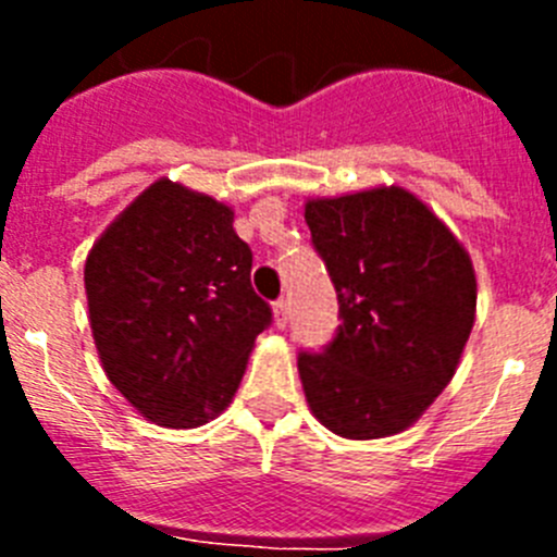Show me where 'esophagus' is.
Wrapping results in <instances>:
<instances>
[{
	"instance_id": "esophagus-1",
	"label": "esophagus",
	"mask_w": 557,
	"mask_h": 557,
	"mask_svg": "<svg viewBox=\"0 0 557 557\" xmlns=\"http://www.w3.org/2000/svg\"><path fill=\"white\" fill-rule=\"evenodd\" d=\"M273 312H275V326L284 329L289 323V301L287 298H278V301L273 304Z\"/></svg>"
}]
</instances>
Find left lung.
Wrapping results in <instances>:
<instances>
[{"label": "left lung", "instance_id": "1", "mask_svg": "<svg viewBox=\"0 0 557 557\" xmlns=\"http://www.w3.org/2000/svg\"><path fill=\"white\" fill-rule=\"evenodd\" d=\"M304 218L339 304L334 337L298 354L309 407L343 437L396 435L455 376L474 326L469 253L398 186L309 200Z\"/></svg>", "mask_w": 557, "mask_h": 557}]
</instances>
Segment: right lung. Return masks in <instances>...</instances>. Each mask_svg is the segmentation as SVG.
Segmentation results:
<instances>
[{
    "label": "right lung",
    "mask_w": 557,
    "mask_h": 557,
    "mask_svg": "<svg viewBox=\"0 0 557 557\" xmlns=\"http://www.w3.org/2000/svg\"><path fill=\"white\" fill-rule=\"evenodd\" d=\"M234 211L156 181L86 259L88 318L113 387L145 418L191 430L223 412L273 309L250 287Z\"/></svg>",
    "instance_id": "1"
}]
</instances>
